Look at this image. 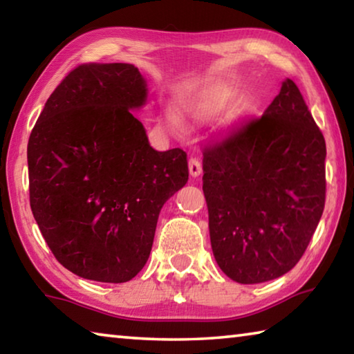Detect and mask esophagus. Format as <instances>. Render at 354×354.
Returning a JSON list of instances; mask_svg holds the SVG:
<instances>
[{
    "label": "esophagus",
    "instance_id": "1",
    "mask_svg": "<svg viewBox=\"0 0 354 354\" xmlns=\"http://www.w3.org/2000/svg\"><path fill=\"white\" fill-rule=\"evenodd\" d=\"M201 171H203V167H201L200 160L196 159V158H190V160H189V173H190V176H194V178L200 176Z\"/></svg>",
    "mask_w": 354,
    "mask_h": 354
}]
</instances>
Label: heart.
<instances>
[{
    "label": "heart",
    "mask_w": 354,
    "mask_h": 354,
    "mask_svg": "<svg viewBox=\"0 0 354 354\" xmlns=\"http://www.w3.org/2000/svg\"><path fill=\"white\" fill-rule=\"evenodd\" d=\"M230 103H231L230 95H223V97H215V98H206L203 101H198V103L192 104L189 107V113L192 118L196 120V122H206V120H211L215 115H218V113ZM167 122H169V127L173 131H181V122H179L173 113L169 115Z\"/></svg>",
    "instance_id": "obj_1"
}]
</instances>
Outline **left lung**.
<instances>
[{"instance_id":"1","label":"left lung","mask_w":354,"mask_h":354,"mask_svg":"<svg viewBox=\"0 0 354 354\" xmlns=\"http://www.w3.org/2000/svg\"><path fill=\"white\" fill-rule=\"evenodd\" d=\"M325 158L322 131L292 80L261 118L205 147L209 234L226 277L257 284L297 266L325 207Z\"/></svg>"}]
</instances>
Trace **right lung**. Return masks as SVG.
<instances>
[{
	"label": "right lung",
	"mask_w": 354,
	"mask_h": 354,
	"mask_svg": "<svg viewBox=\"0 0 354 354\" xmlns=\"http://www.w3.org/2000/svg\"><path fill=\"white\" fill-rule=\"evenodd\" d=\"M147 82L131 64H82L45 103L28 142L29 203L77 277L127 283L145 266L164 203L189 179L181 148L156 151L133 115Z\"/></svg>",
	"instance_id": "right-lung-1"
}]
</instances>
